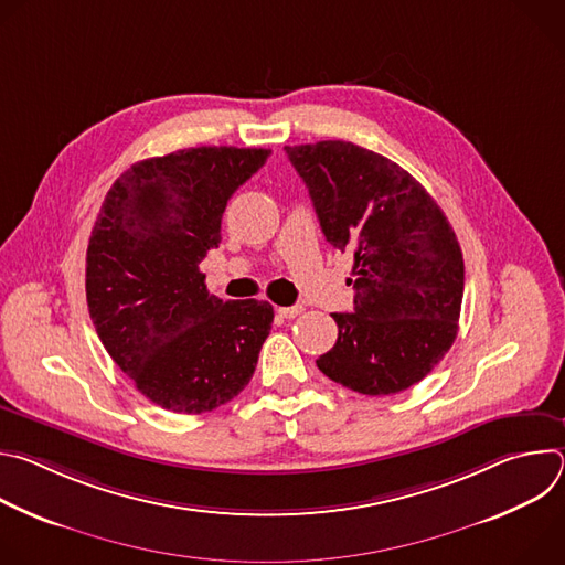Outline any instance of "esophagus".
Segmentation results:
<instances>
[{
    "instance_id": "1",
    "label": "esophagus",
    "mask_w": 565,
    "mask_h": 565,
    "mask_svg": "<svg viewBox=\"0 0 565 565\" xmlns=\"http://www.w3.org/2000/svg\"><path fill=\"white\" fill-rule=\"evenodd\" d=\"M301 310H303L301 306H279V308H277V312H279L281 317H286V319H292V317H297Z\"/></svg>"
}]
</instances>
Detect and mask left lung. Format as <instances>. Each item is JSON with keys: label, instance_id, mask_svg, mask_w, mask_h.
I'll use <instances>...</instances> for the list:
<instances>
[{"label": "left lung", "instance_id": "8db88e82", "mask_svg": "<svg viewBox=\"0 0 565 565\" xmlns=\"http://www.w3.org/2000/svg\"><path fill=\"white\" fill-rule=\"evenodd\" d=\"M327 241L353 255V312L317 369L364 395L420 382L451 349L465 288L458 238L427 190L393 160L344 140L286 147Z\"/></svg>", "mask_w": 565, "mask_h": 565}]
</instances>
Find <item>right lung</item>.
Returning <instances> with one entry per match:
<instances>
[{
  "label": "right lung",
  "instance_id": "right-lung-1",
  "mask_svg": "<svg viewBox=\"0 0 565 565\" xmlns=\"http://www.w3.org/2000/svg\"><path fill=\"white\" fill-rule=\"evenodd\" d=\"M270 149L190 147L131 166L107 192L87 248V303L111 360L153 405L212 412L250 382L268 301H223L199 264L221 244L230 196Z\"/></svg>",
  "mask_w": 565,
  "mask_h": 565
}]
</instances>
